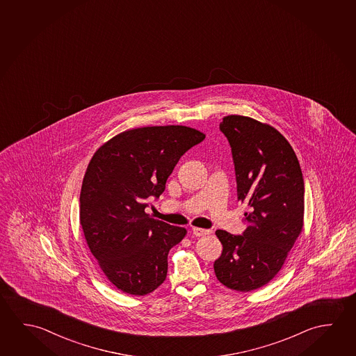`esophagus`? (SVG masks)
Masks as SVG:
<instances>
[{"label":"esophagus","instance_id":"1","mask_svg":"<svg viewBox=\"0 0 356 356\" xmlns=\"http://www.w3.org/2000/svg\"><path fill=\"white\" fill-rule=\"evenodd\" d=\"M193 234H195L196 237H202V236H207V234H210L211 231L210 229H204V228L193 227Z\"/></svg>","mask_w":356,"mask_h":356}]
</instances>
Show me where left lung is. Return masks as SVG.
Masks as SVG:
<instances>
[{"instance_id":"left-lung-1","label":"left lung","mask_w":356,"mask_h":356,"mask_svg":"<svg viewBox=\"0 0 356 356\" xmlns=\"http://www.w3.org/2000/svg\"><path fill=\"white\" fill-rule=\"evenodd\" d=\"M220 129L232 149L237 197L250 212L243 236L216 231L223 251L213 268L229 289L254 291L277 275L303 231V174L291 144L269 124L227 115Z\"/></svg>"}]
</instances>
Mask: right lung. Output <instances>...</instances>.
Returning a JSON list of instances; mask_svg holds the SVG:
<instances>
[{"label": "right lung", "instance_id": "add662e5", "mask_svg": "<svg viewBox=\"0 0 356 356\" xmlns=\"http://www.w3.org/2000/svg\"><path fill=\"white\" fill-rule=\"evenodd\" d=\"M206 135L184 125L125 130L94 152L81 190L79 222L88 247L119 291L146 296L168 274V254L186 236L145 212L181 156Z\"/></svg>", "mask_w": 356, "mask_h": 356}]
</instances>
